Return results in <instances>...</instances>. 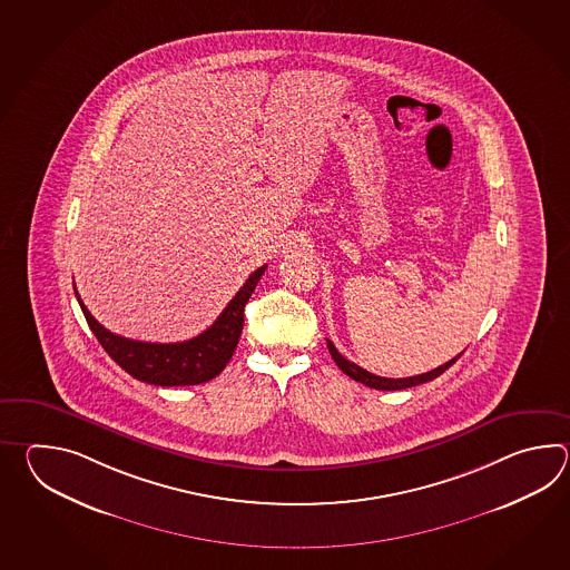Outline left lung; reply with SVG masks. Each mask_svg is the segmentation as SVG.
Segmentation results:
<instances>
[{
  "instance_id": "1",
  "label": "left lung",
  "mask_w": 570,
  "mask_h": 570,
  "mask_svg": "<svg viewBox=\"0 0 570 570\" xmlns=\"http://www.w3.org/2000/svg\"><path fill=\"white\" fill-rule=\"evenodd\" d=\"M327 342V351L332 354V358H334V363L338 364L340 371L344 373V375L351 376L354 381H358V383H363L366 387L379 389V391H400V389H410L415 387V385H422V383H428V381H432V379H436V376L442 375L446 368H450L452 364L456 363L459 358H461V354L459 356H454L452 361L449 363L440 364L438 368L434 371H430V373H422V375L415 376H405V379H387V376H379L373 375V373H368V371H364L363 366H358V364L351 363L348 358H344L338 351H336V346L332 344V340H326Z\"/></svg>"
}]
</instances>
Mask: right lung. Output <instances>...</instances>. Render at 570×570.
Masks as SVG:
<instances>
[{
  "label": "right lung",
  "instance_id": "1",
  "mask_svg": "<svg viewBox=\"0 0 570 570\" xmlns=\"http://www.w3.org/2000/svg\"><path fill=\"white\" fill-rule=\"evenodd\" d=\"M265 268L267 265L256 268L240 291L234 295V299L226 305V309L219 314L218 320L207 327L204 334L175 344L138 342L118 336L101 326L96 317L89 314L77 291L75 295L99 344L128 375L158 387L199 385L218 376L226 368V364L230 363L232 354L236 351V344L243 334L244 305L250 299Z\"/></svg>",
  "mask_w": 570,
  "mask_h": 570
}]
</instances>
